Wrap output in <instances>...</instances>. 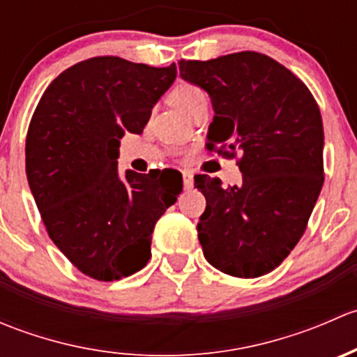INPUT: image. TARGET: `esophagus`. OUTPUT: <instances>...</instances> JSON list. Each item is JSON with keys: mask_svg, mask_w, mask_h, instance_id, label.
Listing matches in <instances>:
<instances>
[{"mask_svg": "<svg viewBox=\"0 0 357 357\" xmlns=\"http://www.w3.org/2000/svg\"><path fill=\"white\" fill-rule=\"evenodd\" d=\"M183 185H185V190L193 188V172L192 171H183Z\"/></svg>", "mask_w": 357, "mask_h": 357, "instance_id": "esophagus-1", "label": "esophagus"}]
</instances>
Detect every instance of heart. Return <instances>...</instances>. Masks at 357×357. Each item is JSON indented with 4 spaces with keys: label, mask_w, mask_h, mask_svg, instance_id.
<instances>
[{
    "label": "heart",
    "mask_w": 357,
    "mask_h": 357,
    "mask_svg": "<svg viewBox=\"0 0 357 357\" xmlns=\"http://www.w3.org/2000/svg\"><path fill=\"white\" fill-rule=\"evenodd\" d=\"M205 98L204 89H200L199 86L188 84V82H183V84H178L171 93V103L178 110H181L185 114L190 107L193 105L199 100Z\"/></svg>",
    "instance_id": "b5f03b06"
}]
</instances>
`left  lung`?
Returning a JSON list of instances; mask_svg holds the SVG:
<instances>
[{"instance_id":"obj_1","label":"left lung","mask_w":357,"mask_h":357,"mask_svg":"<svg viewBox=\"0 0 357 357\" xmlns=\"http://www.w3.org/2000/svg\"><path fill=\"white\" fill-rule=\"evenodd\" d=\"M179 74L211 96L207 150L242 155L238 186L195 176L207 200L197 225L204 255L226 275L257 278L294 250L321 192L319 107L297 75L257 52L181 60Z\"/></svg>"}]
</instances>
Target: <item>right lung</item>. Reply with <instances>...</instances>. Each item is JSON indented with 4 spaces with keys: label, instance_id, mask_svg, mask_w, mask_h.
Listing matches in <instances>:
<instances>
[{
    "label": "right lung",
    "instance_id": "obj_1",
    "mask_svg": "<svg viewBox=\"0 0 357 357\" xmlns=\"http://www.w3.org/2000/svg\"><path fill=\"white\" fill-rule=\"evenodd\" d=\"M174 79V63L95 56L53 79L36 107L29 186L50 238L89 278L114 282L145 268L155 222L181 193L183 183L162 190L160 171H117L122 136L143 132Z\"/></svg>",
    "mask_w": 357,
    "mask_h": 357
}]
</instances>
